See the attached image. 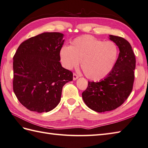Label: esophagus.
Segmentation results:
<instances>
[{"mask_svg": "<svg viewBox=\"0 0 148 148\" xmlns=\"http://www.w3.org/2000/svg\"><path fill=\"white\" fill-rule=\"evenodd\" d=\"M78 78V75L76 74V73H73V80H77V78Z\"/></svg>", "mask_w": 148, "mask_h": 148, "instance_id": "34e87169", "label": "esophagus"}]
</instances>
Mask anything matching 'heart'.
Instances as JSON below:
<instances>
[{"instance_id": "heart-1", "label": "heart", "mask_w": 148, "mask_h": 148, "mask_svg": "<svg viewBox=\"0 0 148 148\" xmlns=\"http://www.w3.org/2000/svg\"><path fill=\"white\" fill-rule=\"evenodd\" d=\"M118 53V48L114 42H105L84 35L74 39L70 47H62L60 58L62 66L68 70L76 68L81 61L85 76L97 81L107 77L112 70Z\"/></svg>"}]
</instances>
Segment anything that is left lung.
<instances>
[{
    "instance_id": "obj_1",
    "label": "left lung",
    "mask_w": 148,
    "mask_h": 148,
    "mask_svg": "<svg viewBox=\"0 0 148 148\" xmlns=\"http://www.w3.org/2000/svg\"><path fill=\"white\" fill-rule=\"evenodd\" d=\"M119 49L116 64L106 78L98 82H89L82 92L87 106L98 112L110 111L121 106L133 89L135 56L131 45L123 38L110 35Z\"/></svg>"
}]
</instances>
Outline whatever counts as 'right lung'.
I'll return each mask as SVG.
<instances>
[{"instance_id":"1","label":"right lung","mask_w":148,"mask_h":148,"mask_svg":"<svg viewBox=\"0 0 148 148\" xmlns=\"http://www.w3.org/2000/svg\"><path fill=\"white\" fill-rule=\"evenodd\" d=\"M59 32H43L22 42L13 57V91L20 103L39 113L49 112L61 100L62 87L73 73L62 68Z\"/></svg>"}]
</instances>
